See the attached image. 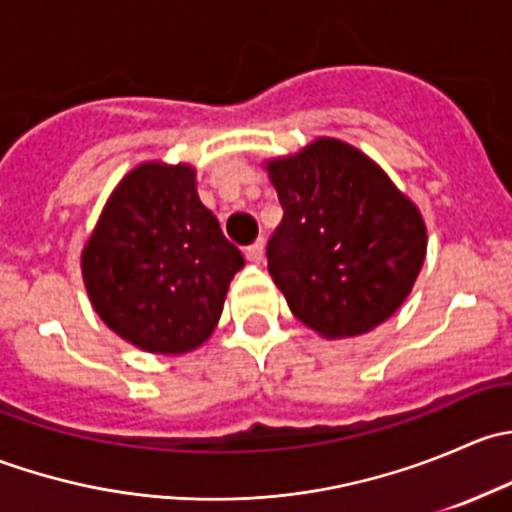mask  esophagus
<instances>
[{
  "instance_id": "esophagus-1",
  "label": "esophagus",
  "mask_w": 512,
  "mask_h": 512,
  "mask_svg": "<svg viewBox=\"0 0 512 512\" xmlns=\"http://www.w3.org/2000/svg\"><path fill=\"white\" fill-rule=\"evenodd\" d=\"M245 257H247V260H250V262H255V265H260V262L265 260V242L257 240L255 245L247 247V250H245Z\"/></svg>"
}]
</instances>
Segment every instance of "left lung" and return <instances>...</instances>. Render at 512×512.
<instances>
[{"label": "left lung", "mask_w": 512, "mask_h": 512, "mask_svg": "<svg viewBox=\"0 0 512 512\" xmlns=\"http://www.w3.org/2000/svg\"><path fill=\"white\" fill-rule=\"evenodd\" d=\"M262 165L285 210L267 267L289 312L324 339L384 324L426 260V223L414 200L339 138L319 136Z\"/></svg>", "instance_id": "left-lung-1"}]
</instances>
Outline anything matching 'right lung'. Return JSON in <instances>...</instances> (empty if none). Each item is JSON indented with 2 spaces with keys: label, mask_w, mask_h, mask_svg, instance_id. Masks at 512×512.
Here are the masks:
<instances>
[{
  "label": "right lung",
  "mask_w": 512,
  "mask_h": 512,
  "mask_svg": "<svg viewBox=\"0 0 512 512\" xmlns=\"http://www.w3.org/2000/svg\"><path fill=\"white\" fill-rule=\"evenodd\" d=\"M195 175L188 163H138L108 195L81 252L91 307L143 352L180 356L203 347L245 267L200 203Z\"/></svg>",
  "instance_id": "obj_1"
}]
</instances>
